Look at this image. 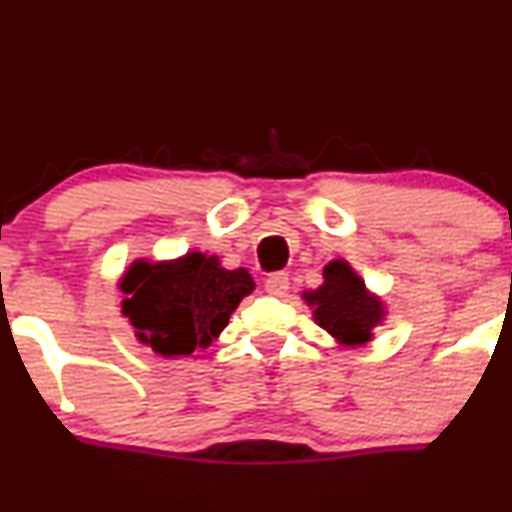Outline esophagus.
Wrapping results in <instances>:
<instances>
[{
	"label": "esophagus",
	"mask_w": 512,
	"mask_h": 512,
	"mask_svg": "<svg viewBox=\"0 0 512 512\" xmlns=\"http://www.w3.org/2000/svg\"><path fill=\"white\" fill-rule=\"evenodd\" d=\"M288 274L286 272H274L267 276V281H264V288H267V293L272 295H283L288 291Z\"/></svg>",
	"instance_id": "1"
}]
</instances>
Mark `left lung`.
<instances>
[{"label": "left lung", "mask_w": 512, "mask_h": 512, "mask_svg": "<svg viewBox=\"0 0 512 512\" xmlns=\"http://www.w3.org/2000/svg\"><path fill=\"white\" fill-rule=\"evenodd\" d=\"M315 305V319L331 336L348 346L372 338V326L381 322V305L365 293V283L350 272L346 262L336 260L324 267V286L305 295Z\"/></svg>", "instance_id": "obj_1"}]
</instances>
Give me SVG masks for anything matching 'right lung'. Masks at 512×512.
<instances>
[{
  "label": "right lung",
  "mask_w": 512,
  "mask_h": 512,
  "mask_svg": "<svg viewBox=\"0 0 512 512\" xmlns=\"http://www.w3.org/2000/svg\"><path fill=\"white\" fill-rule=\"evenodd\" d=\"M252 288L245 269L226 272L217 257L190 252L169 264H133L121 281V312L155 353L190 355L219 336Z\"/></svg>",
  "instance_id": "right-lung-1"
}]
</instances>
